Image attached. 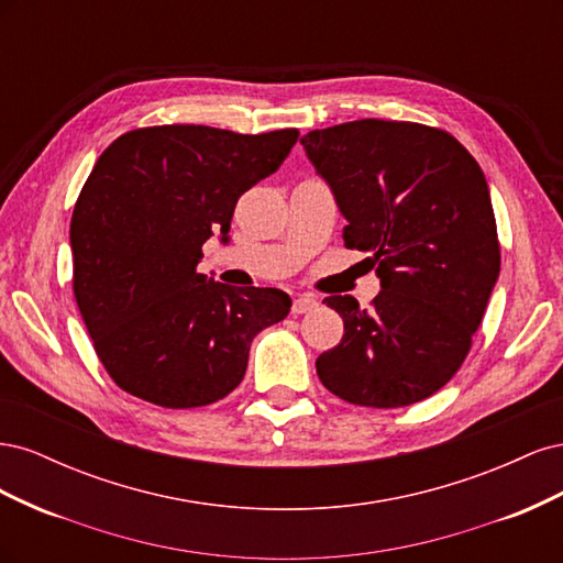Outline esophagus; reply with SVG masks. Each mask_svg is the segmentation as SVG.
Segmentation results:
<instances>
[{
    "label": "esophagus",
    "instance_id": "34e87169",
    "mask_svg": "<svg viewBox=\"0 0 563 563\" xmlns=\"http://www.w3.org/2000/svg\"><path fill=\"white\" fill-rule=\"evenodd\" d=\"M317 305H319V300H317L314 296H310V294H302V296H296V298H294L291 310H294V314H305V312L314 310Z\"/></svg>",
    "mask_w": 563,
    "mask_h": 563
}]
</instances>
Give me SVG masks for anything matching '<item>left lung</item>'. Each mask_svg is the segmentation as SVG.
Returning a JSON list of instances; mask_svg holds the SVG:
<instances>
[{"label": "left lung", "mask_w": 563, "mask_h": 563, "mask_svg": "<svg viewBox=\"0 0 563 563\" xmlns=\"http://www.w3.org/2000/svg\"><path fill=\"white\" fill-rule=\"evenodd\" d=\"M347 218V249L368 251L380 294L345 321L317 376L354 406L399 408L432 397L463 366L500 272L482 166L444 129L356 119L300 139Z\"/></svg>", "instance_id": "obj_1"}]
</instances>
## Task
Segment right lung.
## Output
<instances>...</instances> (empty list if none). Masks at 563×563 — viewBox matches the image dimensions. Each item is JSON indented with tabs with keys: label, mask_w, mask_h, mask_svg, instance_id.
I'll return each instance as SVG.
<instances>
[{
	"label": "right lung",
	"mask_w": 563,
	"mask_h": 563,
	"mask_svg": "<svg viewBox=\"0 0 563 563\" xmlns=\"http://www.w3.org/2000/svg\"><path fill=\"white\" fill-rule=\"evenodd\" d=\"M298 135L164 124L126 131L98 157L73 211V291L117 387L197 408L242 383L251 340L291 298L218 284L197 265L213 232L228 240L236 199L277 172Z\"/></svg>",
	"instance_id": "obj_1"
}]
</instances>
